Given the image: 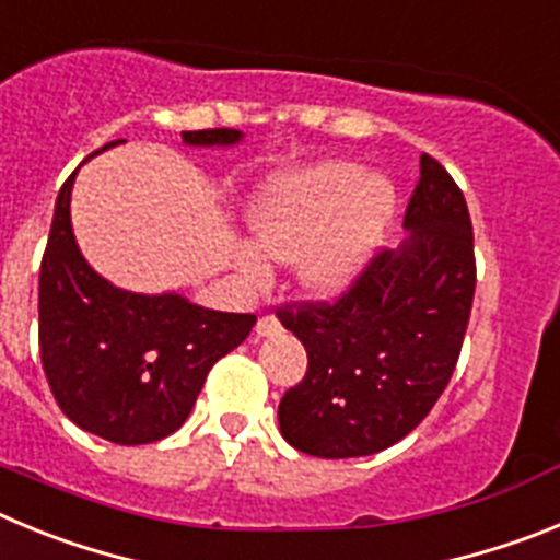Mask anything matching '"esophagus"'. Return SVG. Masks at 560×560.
Masks as SVG:
<instances>
[{"instance_id": "1", "label": "esophagus", "mask_w": 560, "mask_h": 560, "mask_svg": "<svg viewBox=\"0 0 560 560\" xmlns=\"http://www.w3.org/2000/svg\"><path fill=\"white\" fill-rule=\"evenodd\" d=\"M280 330H283V325H280V319H277V316H271V314L260 316V319H257V325H255L257 336H275V334H280Z\"/></svg>"}]
</instances>
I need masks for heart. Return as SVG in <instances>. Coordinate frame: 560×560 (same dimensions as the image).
Wrapping results in <instances>:
<instances>
[{"mask_svg": "<svg viewBox=\"0 0 560 560\" xmlns=\"http://www.w3.org/2000/svg\"><path fill=\"white\" fill-rule=\"evenodd\" d=\"M393 187L370 179L353 162H323L277 173L257 187L249 226L257 249L275 260H296L314 294L348 289L381 244L393 215ZM235 260L249 280H264L266 264L249 246Z\"/></svg>", "mask_w": 560, "mask_h": 560, "instance_id": "1", "label": "heart"}]
</instances>
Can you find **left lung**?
<instances>
[{
	"mask_svg": "<svg viewBox=\"0 0 560 560\" xmlns=\"http://www.w3.org/2000/svg\"><path fill=\"white\" fill-rule=\"evenodd\" d=\"M409 237L370 257L334 303L280 308L308 370L280 400L296 452L345 459L384 452L432 412L452 381L471 316L477 260L468 205L434 156H420Z\"/></svg>",
	"mask_w": 560,
	"mask_h": 560,
	"instance_id": "left-lung-1",
	"label": "left lung"
}]
</instances>
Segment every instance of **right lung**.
Here are the masks:
<instances>
[{
	"mask_svg": "<svg viewBox=\"0 0 560 560\" xmlns=\"http://www.w3.org/2000/svg\"><path fill=\"white\" fill-rule=\"evenodd\" d=\"M235 128L182 131L187 145H235ZM126 140L106 142L101 151ZM95 151V153H101ZM92 153V156H95ZM63 182L38 277V348L58 407L72 423L120 446L156 443L182 427L212 364L255 328L182 294H133L86 264L72 235Z\"/></svg>",
	"mask_w": 560,
	"mask_h": 560,
	"instance_id": "1",
	"label": "right lung"
}]
</instances>
